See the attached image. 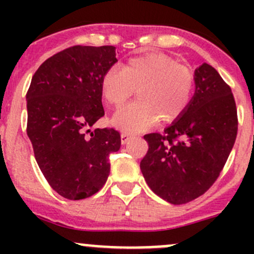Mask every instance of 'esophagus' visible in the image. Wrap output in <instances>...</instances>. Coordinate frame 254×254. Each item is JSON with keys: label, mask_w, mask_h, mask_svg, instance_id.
Here are the masks:
<instances>
[{"label": "esophagus", "mask_w": 254, "mask_h": 254, "mask_svg": "<svg viewBox=\"0 0 254 254\" xmlns=\"http://www.w3.org/2000/svg\"><path fill=\"white\" fill-rule=\"evenodd\" d=\"M120 140H122L123 145H125V143H127L130 140V135H127V134H125V132H123V134L120 135Z\"/></svg>", "instance_id": "1"}]
</instances>
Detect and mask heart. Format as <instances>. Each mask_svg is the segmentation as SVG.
Masks as SVG:
<instances>
[{"mask_svg":"<svg viewBox=\"0 0 254 254\" xmlns=\"http://www.w3.org/2000/svg\"><path fill=\"white\" fill-rule=\"evenodd\" d=\"M139 101L120 109L113 125L127 132H137L160 124L175 123L189 108L195 92V75L165 54L134 56L123 68L111 67L101 78L107 103L119 108L132 94Z\"/></svg>","mask_w":254,"mask_h":254,"instance_id":"b5f03b06","label":"heart"}]
</instances>
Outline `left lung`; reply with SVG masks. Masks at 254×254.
I'll list each match as a JSON object with an SVG mask.
<instances>
[{
  "mask_svg": "<svg viewBox=\"0 0 254 254\" xmlns=\"http://www.w3.org/2000/svg\"><path fill=\"white\" fill-rule=\"evenodd\" d=\"M187 112L163 134L143 136L148 151L140 168L151 190L175 205L189 203L215 183L237 135V109L229 84L204 63L194 72Z\"/></svg>",
  "mask_w": 254,
  "mask_h": 254,
  "instance_id": "1",
  "label": "left lung"
}]
</instances>
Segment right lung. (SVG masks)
I'll list each match as a JSON object with an SVG mask.
<instances>
[{
    "label": "right lung",
    "mask_w": 254,
    "mask_h": 254,
    "mask_svg": "<svg viewBox=\"0 0 254 254\" xmlns=\"http://www.w3.org/2000/svg\"><path fill=\"white\" fill-rule=\"evenodd\" d=\"M115 55L112 45L65 49L39 66L27 92L35 160L51 188L70 200L89 198L106 184L109 155L122 145L117 130L91 131L104 115L101 78Z\"/></svg>",
    "instance_id": "add662e5"
}]
</instances>
